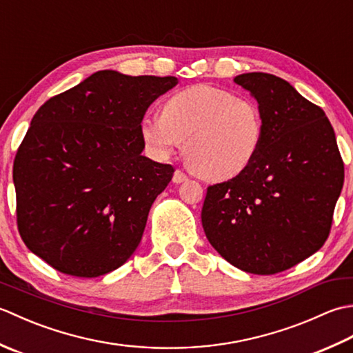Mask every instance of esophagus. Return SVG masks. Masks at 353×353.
Returning <instances> with one entry per match:
<instances>
[{
	"label": "esophagus",
	"mask_w": 353,
	"mask_h": 353,
	"mask_svg": "<svg viewBox=\"0 0 353 353\" xmlns=\"http://www.w3.org/2000/svg\"><path fill=\"white\" fill-rule=\"evenodd\" d=\"M185 181H188V176H186L182 170H176L174 174H172V182L182 183Z\"/></svg>",
	"instance_id": "34e87169"
}]
</instances>
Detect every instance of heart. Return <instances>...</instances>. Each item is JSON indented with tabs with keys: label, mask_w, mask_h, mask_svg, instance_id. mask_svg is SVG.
<instances>
[{
	"label": "heart",
	"mask_w": 353,
	"mask_h": 353,
	"mask_svg": "<svg viewBox=\"0 0 353 353\" xmlns=\"http://www.w3.org/2000/svg\"><path fill=\"white\" fill-rule=\"evenodd\" d=\"M262 134L258 103L209 85L174 92L163 103L162 117H147L141 123V137L156 156H170L185 140L191 168L211 181H226L249 168Z\"/></svg>",
	"instance_id": "obj_1"
}]
</instances>
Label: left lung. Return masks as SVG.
Here are the masks:
<instances>
[{
	"label": "left lung",
	"mask_w": 353,
	"mask_h": 353,
	"mask_svg": "<svg viewBox=\"0 0 353 353\" xmlns=\"http://www.w3.org/2000/svg\"><path fill=\"white\" fill-rule=\"evenodd\" d=\"M235 83L256 99L264 134L249 168L208 186L201 224L232 265L253 274L281 273L325 244L344 163L325 112L288 81L249 72Z\"/></svg>",
	"instance_id": "left-lung-1"
}]
</instances>
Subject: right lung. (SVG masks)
<instances>
[{"label": "right lung", "instance_id": "right-lung-1", "mask_svg": "<svg viewBox=\"0 0 353 353\" xmlns=\"http://www.w3.org/2000/svg\"><path fill=\"white\" fill-rule=\"evenodd\" d=\"M176 77L104 70L37 109L13 162L22 241L57 272L97 277L137 250L174 168L142 156L141 123Z\"/></svg>", "mask_w": 353, "mask_h": 353}]
</instances>
